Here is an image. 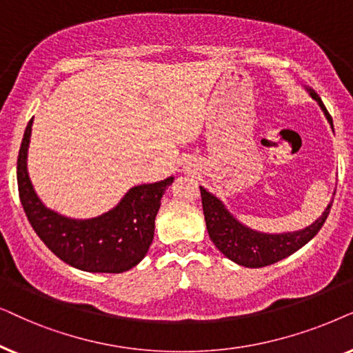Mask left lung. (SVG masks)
<instances>
[{
  "label": "left lung",
  "instance_id": "obj_1",
  "mask_svg": "<svg viewBox=\"0 0 353 353\" xmlns=\"http://www.w3.org/2000/svg\"><path fill=\"white\" fill-rule=\"evenodd\" d=\"M307 92L312 95L313 100L318 101L319 108L323 110L324 116L330 121L332 128V117L327 112L326 106L323 105L321 98L312 88L307 87ZM200 194L210 239L224 256H228L229 260L245 268H263L292 255L294 252H297L299 248H302L305 243H308L316 236L319 229L323 228L324 221H326L332 206L331 201L326 206V210L323 211V214L313 224H310L305 229H300V231L265 234L253 231V229L243 225L241 221H237L229 213L228 208L223 205V201L216 199L213 194H210L203 187H200Z\"/></svg>",
  "mask_w": 353,
  "mask_h": 353
}]
</instances>
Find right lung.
<instances>
[{"mask_svg": "<svg viewBox=\"0 0 353 353\" xmlns=\"http://www.w3.org/2000/svg\"><path fill=\"white\" fill-rule=\"evenodd\" d=\"M32 122L27 124L17 158L19 199L27 219L46 247L68 265L88 272H124L147 255L161 196L174 177L135 185L114 208L90 219H72L46 208L35 194L29 172Z\"/></svg>", "mask_w": 353, "mask_h": 353, "instance_id": "right-lung-1", "label": "right lung"}]
</instances>
